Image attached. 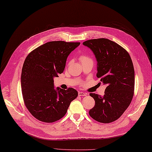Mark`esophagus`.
Masks as SVG:
<instances>
[{
	"label": "esophagus",
	"mask_w": 152,
	"mask_h": 152,
	"mask_svg": "<svg viewBox=\"0 0 152 152\" xmlns=\"http://www.w3.org/2000/svg\"><path fill=\"white\" fill-rule=\"evenodd\" d=\"M87 95V93H83V92H81V91H79L78 92V96H86Z\"/></svg>",
	"instance_id": "esophagus-1"
}]
</instances>
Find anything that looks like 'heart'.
I'll return each instance as SVG.
<instances>
[{"instance_id":"heart-1","label":"heart","mask_w":152,"mask_h":152,"mask_svg":"<svg viewBox=\"0 0 152 152\" xmlns=\"http://www.w3.org/2000/svg\"><path fill=\"white\" fill-rule=\"evenodd\" d=\"M80 60L83 62V61H88V60H91V59L88 56H84V55H82V56H80Z\"/></svg>"}]
</instances>
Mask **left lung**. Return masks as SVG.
<instances>
[{
    "label": "left lung",
    "instance_id": "8db88e82",
    "mask_svg": "<svg viewBox=\"0 0 152 152\" xmlns=\"http://www.w3.org/2000/svg\"><path fill=\"white\" fill-rule=\"evenodd\" d=\"M83 44L93 51L97 61L96 77L106 85L103 96L89 94L95 101L89 115L103 124L113 122L120 118L133 99L134 70L131 58L124 48L106 38L89 40Z\"/></svg>",
    "mask_w": 152,
    "mask_h": 152
}]
</instances>
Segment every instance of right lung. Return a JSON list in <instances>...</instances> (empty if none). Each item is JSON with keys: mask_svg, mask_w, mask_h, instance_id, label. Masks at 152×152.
<instances>
[{"mask_svg": "<svg viewBox=\"0 0 152 152\" xmlns=\"http://www.w3.org/2000/svg\"><path fill=\"white\" fill-rule=\"evenodd\" d=\"M80 44L49 42L32 51L25 59L21 76L23 98L28 110L38 120H59L78 96V91L72 88L55 89L53 78L63 72L68 56Z\"/></svg>", "mask_w": 152, "mask_h": 152, "instance_id": "add662e5", "label": "right lung"}]
</instances>
